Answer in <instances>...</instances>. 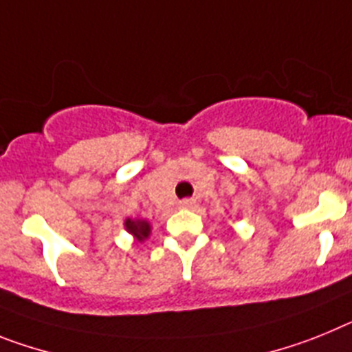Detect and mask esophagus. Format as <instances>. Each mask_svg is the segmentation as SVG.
Instances as JSON below:
<instances>
[{"label": "esophagus", "mask_w": 352, "mask_h": 352, "mask_svg": "<svg viewBox=\"0 0 352 352\" xmlns=\"http://www.w3.org/2000/svg\"><path fill=\"white\" fill-rule=\"evenodd\" d=\"M191 206H193V201H191V200H182V201H180V207H184V209H186V207H191Z\"/></svg>", "instance_id": "obj_1"}]
</instances>
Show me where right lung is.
<instances>
[{
	"instance_id": "obj_1",
	"label": "right lung",
	"mask_w": 352,
	"mask_h": 352,
	"mask_svg": "<svg viewBox=\"0 0 352 352\" xmlns=\"http://www.w3.org/2000/svg\"><path fill=\"white\" fill-rule=\"evenodd\" d=\"M125 228H127V232L136 235V239H138L140 243H142L143 239H146L148 234H151V225H148L145 219H136V221H133V219H125Z\"/></svg>"
}]
</instances>
